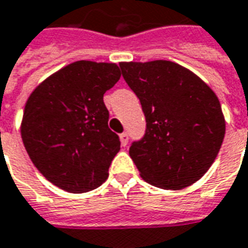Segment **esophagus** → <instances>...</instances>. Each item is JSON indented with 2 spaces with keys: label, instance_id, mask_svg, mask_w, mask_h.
Wrapping results in <instances>:
<instances>
[{
  "label": "esophagus",
  "instance_id": "34e87169",
  "mask_svg": "<svg viewBox=\"0 0 248 248\" xmlns=\"http://www.w3.org/2000/svg\"><path fill=\"white\" fill-rule=\"evenodd\" d=\"M119 138H121V143H122L124 146H126V145L129 143V134H127V133H122V134L119 136Z\"/></svg>",
  "mask_w": 248,
  "mask_h": 248
}]
</instances>
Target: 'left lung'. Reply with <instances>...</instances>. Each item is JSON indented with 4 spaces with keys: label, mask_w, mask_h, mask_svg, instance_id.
Masks as SVG:
<instances>
[{
    "label": "left lung",
    "mask_w": 248,
    "mask_h": 248,
    "mask_svg": "<svg viewBox=\"0 0 248 248\" xmlns=\"http://www.w3.org/2000/svg\"><path fill=\"white\" fill-rule=\"evenodd\" d=\"M119 67L146 121L143 137L129 149L141 177L173 190L196 183L212 165L226 133L217 96L199 76L173 62Z\"/></svg>",
    "instance_id": "1"
}]
</instances>
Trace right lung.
I'll use <instances>...</instances> for the list:
<instances>
[{"label": "right lung", "mask_w": 248, "mask_h": 248, "mask_svg": "<svg viewBox=\"0 0 248 248\" xmlns=\"http://www.w3.org/2000/svg\"><path fill=\"white\" fill-rule=\"evenodd\" d=\"M119 78L117 64L80 60L49 76L31 94L22 118V142L52 184L83 193L106 181L121 141L108 129L103 95Z\"/></svg>", "instance_id": "add662e5"}]
</instances>
